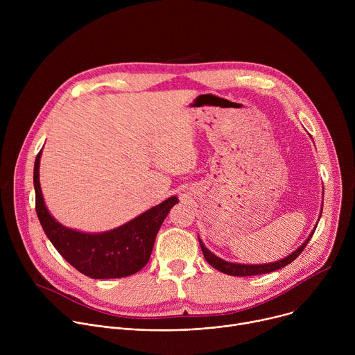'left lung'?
<instances>
[{"label": "left lung", "instance_id": "left-lung-1", "mask_svg": "<svg viewBox=\"0 0 355 355\" xmlns=\"http://www.w3.org/2000/svg\"><path fill=\"white\" fill-rule=\"evenodd\" d=\"M315 230L312 232V234L308 237V240L303 243L297 250H295L292 254H289L288 257H285L284 260H279V261H275V263H270V264H260V266H245V264H233V263H227L219 257H216L215 254H212V252L204 245V243H202L199 240V244H200V250L202 252H204V257L205 260L216 270L227 274V275H234V277H251V275H260V274H267V272H272V271H277V270H281L284 268L285 266L291 264L300 252L303 251V248H305L309 243V240L312 239Z\"/></svg>", "mask_w": 355, "mask_h": 355}]
</instances>
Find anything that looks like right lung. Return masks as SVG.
Returning a JSON list of instances; mask_svg holds the SVG:
<instances>
[{
    "mask_svg": "<svg viewBox=\"0 0 355 355\" xmlns=\"http://www.w3.org/2000/svg\"><path fill=\"white\" fill-rule=\"evenodd\" d=\"M39 151L35 168V207L39 222L62 257L81 274L94 279H110L133 275L141 270L153 250L156 236L170 209L178 204L171 196L129 223L111 232L88 234L60 225L44 207L39 184Z\"/></svg>",
    "mask_w": 355,
    "mask_h": 355,
    "instance_id": "1",
    "label": "right lung"
}]
</instances>
